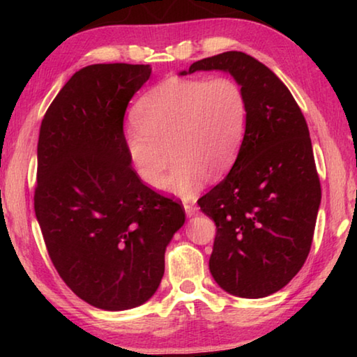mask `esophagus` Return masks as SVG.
<instances>
[{
	"label": "esophagus",
	"mask_w": 357,
	"mask_h": 357,
	"mask_svg": "<svg viewBox=\"0 0 357 357\" xmlns=\"http://www.w3.org/2000/svg\"><path fill=\"white\" fill-rule=\"evenodd\" d=\"M184 209H185V214L189 215V217H192V215H195L197 214V211H198V208L195 206V203L193 202H187V200H184Z\"/></svg>",
	"instance_id": "esophagus-1"
}]
</instances>
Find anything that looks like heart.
Wrapping results in <instances>:
<instances>
[{"label":"heart","mask_w":357,"mask_h":357,"mask_svg":"<svg viewBox=\"0 0 357 357\" xmlns=\"http://www.w3.org/2000/svg\"><path fill=\"white\" fill-rule=\"evenodd\" d=\"M124 132L129 159L144 184L192 195L209 176L227 173L236 160L247 128V98L229 77L168 78L144 93ZM169 154L167 155L166 153Z\"/></svg>","instance_id":"b5f03b06"}]
</instances>
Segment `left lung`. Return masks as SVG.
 I'll use <instances>...</instances> for the list:
<instances>
[{
  "label": "left lung",
  "mask_w": 357,
  "mask_h": 357,
  "mask_svg": "<svg viewBox=\"0 0 357 357\" xmlns=\"http://www.w3.org/2000/svg\"><path fill=\"white\" fill-rule=\"evenodd\" d=\"M197 70L229 72L247 98V128L231 170L198 206L215 223L209 271L239 298L279 291L309 257L321 185L305 118L283 82L258 59L225 52Z\"/></svg>",
  "instance_id": "1"
}]
</instances>
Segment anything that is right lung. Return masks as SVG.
<instances>
[{
	"label": "right lung",
	"instance_id": "obj_1",
	"mask_svg": "<svg viewBox=\"0 0 357 357\" xmlns=\"http://www.w3.org/2000/svg\"><path fill=\"white\" fill-rule=\"evenodd\" d=\"M149 75V64L86 66L40 124L34 211L48 257L102 310L134 309L155 293L185 220L178 202L143 184L126 149V108Z\"/></svg>",
	"mask_w": 357,
	"mask_h": 357
}]
</instances>
